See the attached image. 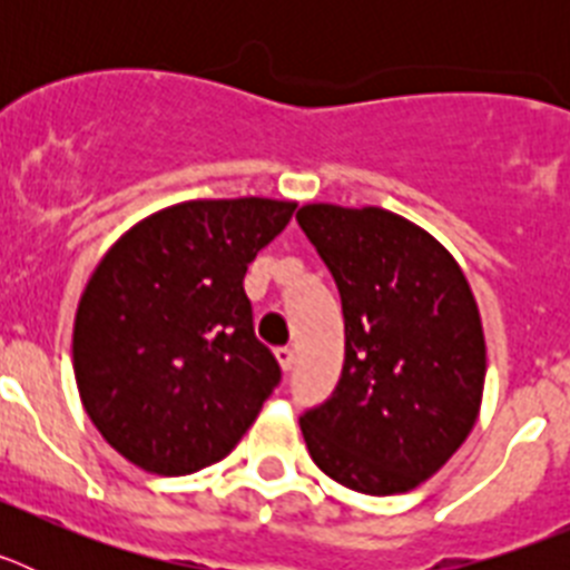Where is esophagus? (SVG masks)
I'll list each match as a JSON object with an SVG mask.
<instances>
[{
  "instance_id": "obj_1",
  "label": "esophagus",
  "mask_w": 570,
  "mask_h": 570,
  "mask_svg": "<svg viewBox=\"0 0 570 570\" xmlns=\"http://www.w3.org/2000/svg\"><path fill=\"white\" fill-rule=\"evenodd\" d=\"M276 362H279L282 371H285V374H288L291 367H294V362H296L294 347H279V351H276Z\"/></svg>"
}]
</instances>
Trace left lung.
<instances>
[{
  "instance_id": "left-lung-1",
  "label": "left lung",
  "mask_w": 570,
  "mask_h": 570,
  "mask_svg": "<svg viewBox=\"0 0 570 570\" xmlns=\"http://www.w3.org/2000/svg\"><path fill=\"white\" fill-rule=\"evenodd\" d=\"M296 223L345 316L340 385L299 416L311 460L351 491H411L480 416L485 336L471 285L434 236L385 208L302 205Z\"/></svg>"
}]
</instances>
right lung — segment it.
<instances>
[{
  "instance_id": "right-lung-1",
  "label": "right lung",
  "mask_w": 570,
  "mask_h": 570,
  "mask_svg": "<svg viewBox=\"0 0 570 570\" xmlns=\"http://www.w3.org/2000/svg\"><path fill=\"white\" fill-rule=\"evenodd\" d=\"M296 203L194 199L145 216L90 274L73 374L90 422L142 471L183 476L225 460L282 371L254 334L242 279Z\"/></svg>"
}]
</instances>
